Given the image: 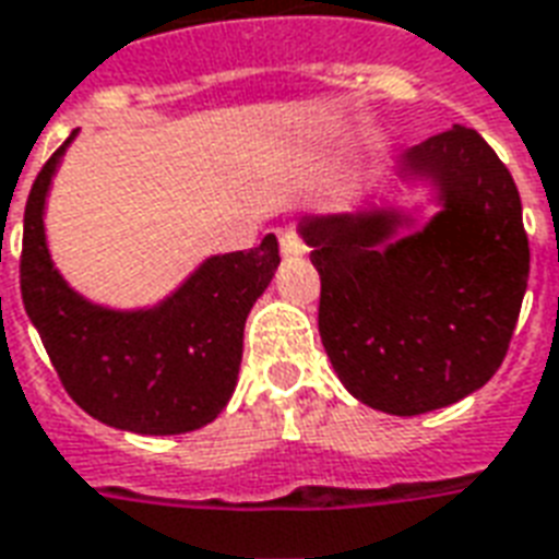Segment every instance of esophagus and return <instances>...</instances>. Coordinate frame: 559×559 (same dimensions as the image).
I'll use <instances>...</instances> for the list:
<instances>
[{"instance_id": "34e87169", "label": "esophagus", "mask_w": 559, "mask_h": 559, "mask_svg": "<svg viewBox=\"0 0 559 559\" xmlns=\"http://www.w3.org/2000/svg\"><path fill=\"white\" fill-rule=\"evenodd\" d=\"M278 242H281V254H284V258H301V254H305V242H301L299 234L290 230V227L278 230Z\"/></svg>"}]
</instances>
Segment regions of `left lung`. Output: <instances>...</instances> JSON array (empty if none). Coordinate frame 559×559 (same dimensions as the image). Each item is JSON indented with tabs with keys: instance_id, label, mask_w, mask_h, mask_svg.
Returning a JSON list of instances; mask_svg holds the SVG:
<instances>
[{
	"instance_id": "obj_1",
	"label": "left lung",
	"mask_w": 559,
	"mask_h": 559,
	"mask_svg": "<svg viewBox=\"0 0 559 559\" xmlns=\"http://www.w3.org/2000/svg\"><path fill=\"white\" fill-rule=\"evenodd\" d=\"M412 204L308 213L320 337L343 388L384 415L453 406L498 373L522 311L531 248L507 165L468 127L396 156ZM437 213L420 228L426 206Z\"/></svg>"
}]
</instances>
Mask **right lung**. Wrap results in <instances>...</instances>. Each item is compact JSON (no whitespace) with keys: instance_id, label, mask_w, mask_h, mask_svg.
I'll list each match as a JSON object with an SVG mask.
<instances>
[{"instance_id":"1","label":"right lung","mask_w":559,"mask_h":559,"mask_svg":"<svg viewBox=\"0 0 559 559\" xmlns=\"http://www.w3.org/2000/svg\"><path fill=\"white\" fill-rule=\"evenodd\" d=\"M40 168L23 216L20 290L32 325L73 403L139 436H180L213 424L234 394L248 311L275 275L278 239L210 254L175 290L142 308H111L61 275L47 242V198L70 142Z\"/></svg>"}]
</instances>
